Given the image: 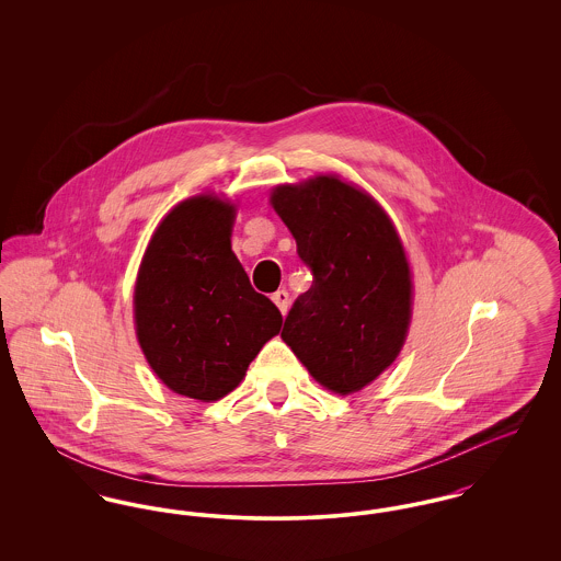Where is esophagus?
Returning <instances> with one entry per match:
<instances>
[{
    "label": "esophagus",
    "instance_id": "1",
    "mask_svg": "<svg viewBox=\"0 0 561 561\" xmlns=\"http://www.w3.org/2000/svg\"><path fill=\"white\" fill-rule=\"evenodd\" d=\"M271 298H273V302L279 307V311L286 316V311H288V307H290V294L286 293V290H277Z\"/></svg>",
    "mask_w": 561,
    "mask_h": 561
}]
</instances>
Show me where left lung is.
Returning a JSON list of instances; mask_svg holds the SVG:
<instances>
[{
  "mask_svg": "<svg viewBox=\"0 0 561 561\" xmlns=\"http://www.w3.org/2000/svg\"><path fill=\"white\" fill-rule=\"evenodd\" d=\"M271 206L313 273L282 339L325 389L355 393L385 373L405 343L412 277L400 236L374 197L334 174L277 185Z\"/></svg>",
  "mask_w": 561,
  "mask_h": 561,
  "instance_id": "8db88e82",
  "label": "left lung"
}]
</instances>
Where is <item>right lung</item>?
Instances as JSON below:
<instances>
[{"label":"right lung","mask_w":561,"mask_h":561,"mask_svg":"<svg viewBox=\"0 0 561 561\" xmlns=\"http://www.w3.org/2000/svg\"><path fill=\"white\" fill-rule=\"evenodd\" d=\"M236 206L195 195L174 206L147 245L134 288L140 348L161 382L191 400L231 393L282 328L231 250Z\"/></svg>","instance_id":"1"}]
</instances>
